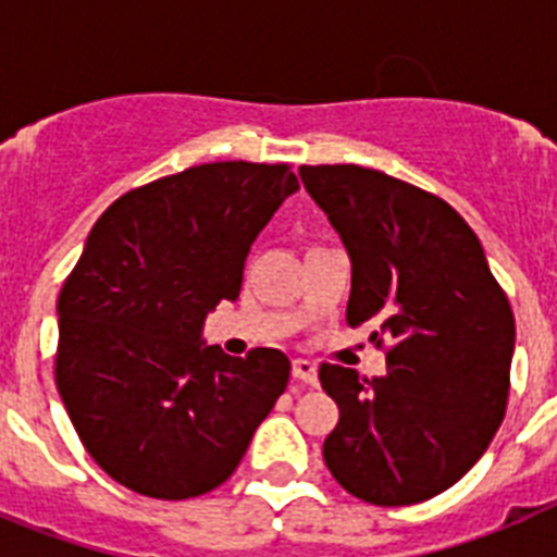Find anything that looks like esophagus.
Returning a JSON list of instances; mask_svg holds the SVG:
<instances>
[{
	"mask_svg": "<svg viewBox=\"0 0 557 557\" xmlns=\"http://www.w3.org/2000/svg\"><path fill=\"white\" fill-rule=\"evenodd\" d=\"M293 376L298 379V382L314 385V382H318V366L309 362V359H293Z\"/></svg>",
	"mask_w": 557,
	"mask_h": 557,
	"instance_id": "obj_1",
	"label": "esophagus"
}]
</instances>
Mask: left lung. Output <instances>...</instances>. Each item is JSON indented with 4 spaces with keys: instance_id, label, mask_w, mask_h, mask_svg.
<instances>
[{
    "instance_id": "1",
    "label": "left lung",
    "mask_w": 557,
    "mask_h": 557,
    "mask_svg": "<svg viewBox=\"0 0 557 557\" xmlns=\"http://www.w3.org/2000/svg\"><path fill=\"white\" fill-rule=\"evenodd\" d=\"M351 262L348 326L391 339L385 376L321 366L339 421L323 444L334 480L371 505L451 488L488 449L508 405L516 323L469 223L379 170H298Z\"/></svg>"
}]
</instances>
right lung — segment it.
I'll list each match as a JSON object with an SVG mask.
<instances>
[{
	"label": "right lung",
	"instance_id": "add662e5",
	"mask_svg": "<svg viewBox=\"0 0 557 557\" xmlns=\"http://www.w3.org/2000/svg\"><path fill=\"white\" fill-rule=\"evenodd\" d=\"M298 191L284 164L218 161L122 195L97 220L58 298L55 379L83 446L152 499L218 488L289 379L278 348L206 346L245 259Z\"/></svg>",
	"mask_w": 557,
	"mask_h": 557
}]
</instances>
